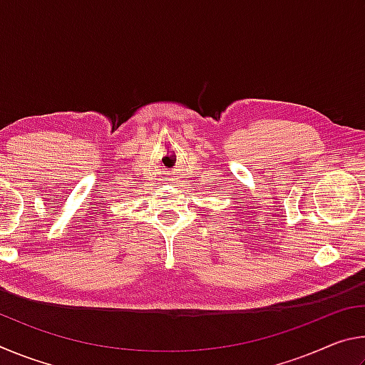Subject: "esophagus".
Here are the masks:
<instances>
[{
    "label": "esophagus",
    "mask_w": 365,
    "mask_h": 365,
    "mask_svg": "<svg viewBox=\"0 0 365 365\" xmlns=\"http://www.w3.org/2000/svg\"><path fill=\"white\" fill-rule=\"evenodd\" d=\"M164 182H168L170 185H177L178 183V174H177V172H169L168 177L164 178Z\"/></svg>",
    "instance_id": "1"
}]
</instances>
